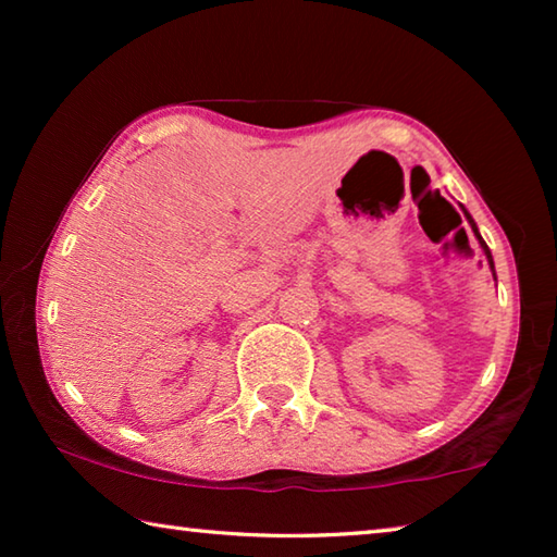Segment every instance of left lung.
Masks as SVG:
<instances>
[{
	"label": "left lung",
	"mask_w": 557,
	"mask_h": 557,
	"mask_svg": "<svg viewBox=\"0 0 557 557\" xmlns=\"http://www.w3.org/2000/svg\"><path fill=\"white\" fill-rule=\"evenodd\" d=\"M461 211H465V215H467V221H469V225H471V231H474V235H476V240H479V245H482V250H484V256H486V262H488V268H492V272H494V258H492V250H488V245L484 243V238H482V233H479V228H476V223H474V219H471V215H469V211L465 209V206H461ZM494 277H496V272H494Z\"/></svg>",
	"instance_id": "8db88e82"
}]
</instances>
